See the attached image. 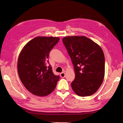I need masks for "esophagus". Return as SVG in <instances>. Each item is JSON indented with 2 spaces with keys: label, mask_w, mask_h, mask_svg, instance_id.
<instances>
[{
  "label": "esophagus",
  "mask_w": 123,
  "mask_h": 123,
  "mask_svg": "<svg viewBox=\"0 0 123 123\" xmlns=\"http://www.w3.org/2000/svg\"><path fill=\"white\" fill-rule=\"evenodd\" d=\"M60 75H61V77H62V78H64L65 77V72H62L60 74Z\"/></svg>",
  "instance_id": "obj_1"
}]
</instances>
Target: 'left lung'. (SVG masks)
<instances>
[{
  "label": "left lung",
  "mask_w": 123,
  "mask_h": 123,
  "mask_svg": "<svg viewBox=\"0 0 123 123\" xmlns=\"http://www.w3.org/2000/svg\"><path fill=\"white\" fill-rule=\"evenodd\" d=\"M62 42L75 71V79L71 84L73 90L82 97L93 94L105 76V56L101 47L84 36L65 37Z\"/></svg>",
  "instance_id": "8db88e82"
}]
</instances>
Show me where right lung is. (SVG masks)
Masks as SVG:
<instances>
[{
	"instance_id": "right-lung-1",
	"label": "right lung",
	"mask_w": 123,
	"mask_h": 123,
	"mask_svg": "<svg viewBox=\"0 0 123 123\" xmlns=\"http://www.w3.org/2000/svg\"><path fill=\"white\" fill-rule=\"evenodd\" d=\"M59 37L38 36L29 42L19 54L18 73L25 88L33 94L44 96L55 89L59 75H55L49 63V53Z\"/></svg>"
}]
</instances>
